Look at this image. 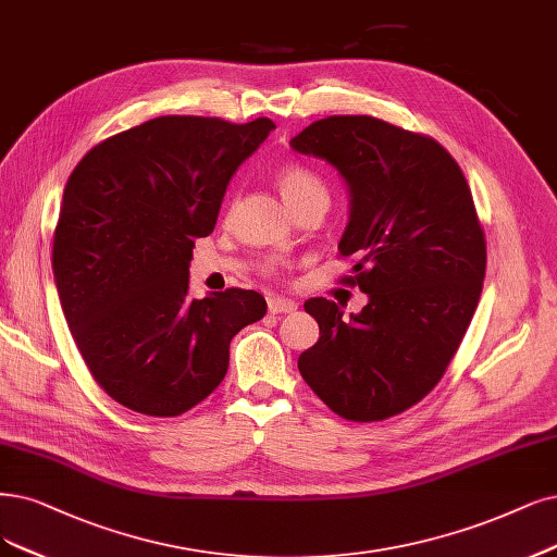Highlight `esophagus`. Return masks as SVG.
<instances>
[{"label":"esophagus","instance_id":"34e87169","mask_svg":"<svg viewBox=\"0 0 557 557\" xmlns=\"http://www.w3.org/2000/svg\"><path fill=\"white\" fill-rule=\"evenodd\" d=\"M296 310H298V302L289 298H280V296L268 298V312L271 314H292Z\"/></svg>","mask_w":557,"mask_h":557}]
</instances>
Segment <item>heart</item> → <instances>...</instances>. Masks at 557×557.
Returning a JSON list of instances; mask_svg holds the SVG:
<instances>
[{
    "mask_svg": "<svg viewBox=\"0 0 557 557\" xmlns=\"http://www.w3.org/2000/svg\"><path fill=\"white\" fill-rule=\"evenodd\" d=\"M275 183L282 199L292 211L314 197H327L323 181L314 172L300 168V164H284L275 174Z\"/></svg>",
    "mask_w": 557,
    "mask_h": 557,
    "instance_id": "heart-1",
    "label": "heart"
}]
</instances>
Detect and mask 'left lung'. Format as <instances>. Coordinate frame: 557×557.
Listing matches in <instances>:
<instances>
[{
    "label": "left lung",
    "instance_id": "1",
    "mask_svg": "<svg viewBox=\"0 0 557 557\" xmlns=\"http://www.w3.org/2000/svg\"><path fill=\"white\" fill-rule=\"evenodd\" d=\"M292 147L344 176L339 255L356 275L342 282L369 296L351 319L327 298L305 302L321 337L300 374L344 420L399 416L443 379L478 310L486 240L468 181L436 139L364 114L319 119Z\"/></svg>",
    "mask_w": 557,
    "mask_h": 557
}]
</instances>
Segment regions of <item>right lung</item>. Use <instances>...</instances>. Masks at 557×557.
Masks as SVG:
<instances>
[{"label": "right lung", "mask_w": 557, "mask_h": 557, "mask_svg": "<svg viewBox=\"0 0 557 557\" xmlns=\"http://www.w3.org/2000/svg\"><path fill=\"white\" fill-rule=\"evenodd\" d=\"M275 123L158 116L102 139L69 176L52 238L66 323L91 376L135 413L209 397L230 342L265 314L257 292L188 298L195 238L213 232L238 164Z\"/></svg>", "instance_id": "add662e5"}]
</instances>
